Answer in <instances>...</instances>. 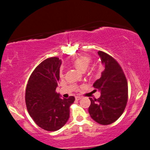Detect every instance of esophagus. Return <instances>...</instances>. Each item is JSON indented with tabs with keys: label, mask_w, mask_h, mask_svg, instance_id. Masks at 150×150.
Here are the masks:
<instances>
[{
	"label": "esophagus",
	"mask_w": 150,
	"mask_h": 150,
	"mask_svg": "<svg viewBox=\"0 0 150 150\" xmlns=\"http://www.w3.org/2000/svg\"><path fill=\"white\" fill-rule=\"evenodd\" d=\"M75 98H76V100H80V99L81 98V96H76L75 97Z\"/></svg>",
	"instance_id": "1"
}]
</instances>
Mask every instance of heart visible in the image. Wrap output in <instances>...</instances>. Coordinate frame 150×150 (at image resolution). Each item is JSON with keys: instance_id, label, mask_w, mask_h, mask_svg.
<instances>
[{"instance_id": "obj_1", "label": "heart", "mask_w": 150, "mask_h": 150, "mask_svg": "<svg viewBox=\"0 0 150 150\" xmlns=\"http://www.w3.org/2000/svg\"><path fill=\"white\" fill-rule=\"evenodd\" d=\"M91 61V58L88 56H80L76 58L73 61V65L77 68L79 70L84 71L89 67ZM60 76H63V69H60Z\"/></svg>"}]
</instances>
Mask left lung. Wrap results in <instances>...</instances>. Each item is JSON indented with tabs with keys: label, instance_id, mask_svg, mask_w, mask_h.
Listing matches in <instances>:
<instances>
[{
	"label": "left lung",
	"instance_id": "1",
	"mask_svg": "<svg viewBox=\"0 0 150 150\" xmlns=\"http://www.w3.org/2000/svg\"><path fill=\"white\" fill-rule=\"evenodd\" d=\"M105 70L93 85L95 91H100L98 99L89 98V113L101 125H110L118 120L125 110L128 99L127 81L116 59L102 51L98 52Z\"/></svg>",
	"mask_w": 150,
	"mask_h": 150
}]
</instances>
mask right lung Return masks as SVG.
Returning <instances> with one entry per match:
<instances>
[{
    "label": "right lung",
    "instance_id": "1",
    "mask_svg": "<svg viewBox=\"0 0 150 150\" xmlns=\"http://www.w3.org/2000/svg\"><path fill=\"white\" fill-rule=\"evenodd\" d=\"M61 61L48 58L35 68L25 90V103L28 113L38 127L46 131H57L69 117V107L74 96L60 98L56 92L59 81Z\"/></svg>",
    "mask_w": 150,
    "mask_h": 150
}]
</instances>
